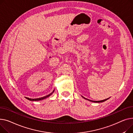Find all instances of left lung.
<instances>
[{
    "label": "left lung",
    "mask_w": 133,
    "mask_h": 133,
    "mask_svg": "<svg viewBox=\"0 0 133 133\" xmlns=\"http://www.w3.org/2000/svg\"><path fill=\"white\" fill-rule=\"evenodd\" d=\"M82 97L83 98H84L85 99H87V100H89V101H92V102H93V103H102V102H104V101H106V100H107V99H108L109 98H107V99H104V100H100V101H93V100H89V99H87V98H84V97H83L82 96Z\"/></svg>",
    "instance_id": "8db88e82"
}]
</instances>
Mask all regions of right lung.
<instances>
[{
	"label": "right lung",
	"mask_w": 133,
	"mask_h": 133,
	"mask_svg": "<svg viewBox=\"0 0 133 133\" xmlns=\"http://www.w3.org/2000/svg\"><path fill=\"white\" fill-rule=\"evenodd\" d=\"M54 92V90L51 93H50L49 95H47V96H45V97H41V98H36V99H31V98H27V97H26V98L27 99H28V100H30V101H39V100H43V99H45V98H48V97H49V96H50L52 94V93Z\"/></svg>",
	"instance_id": "obj_1"
}]
</instances>
